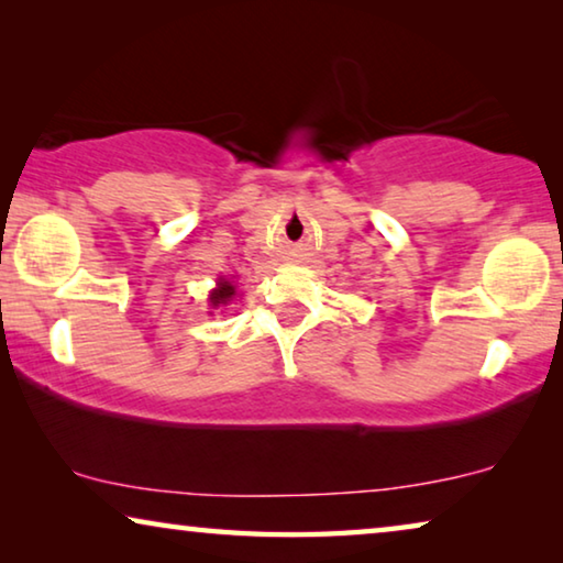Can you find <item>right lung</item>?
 <instances>
[{
    "instance_id": "obj_1",
    "label": "right lung",
    "mask_w": 563,
    "mask_h": 563,
    "mask_svg": "<svg viewBox=\"0 0 563 563\" xmlns=\"http://www.w3.org/2000/svg\"><path fill=\"white\" fill-rule=\"evenodd\" d=\"M234 296V285L232 283H228V280H222L220 283V288H217L214 292H212V306H222V303H228V300Z\"/></svg>"
}]
</instances>
